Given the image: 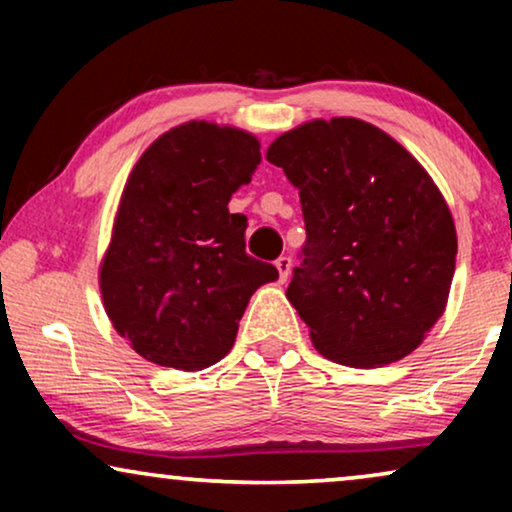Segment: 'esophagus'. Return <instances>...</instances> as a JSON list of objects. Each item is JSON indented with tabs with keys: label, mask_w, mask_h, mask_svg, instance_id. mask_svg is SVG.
<instances>
[{
	"label": "esophagus",
	"mask_w": 512,
	"mask_h": 512,
	"mask_svg": "<svg viewBox=\"0 0 512 512\" xmlns=\"http://www.w3.org/2000/svg\"><path fill=\"white\" fill-rule=\"evenodd\" d=\"M275 265H277V270H279V279H282V282H286V279H289V275H291V256H279L277 261H275Z\"/></svg>",
	"instance_id": "34e87169"
}]
</instances>
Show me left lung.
Returning <instances> with one entry per match:
<instances>
[{"label":"left lung","instance_id":"1","mask_svg":"<svg viewBox=\"0 0 512 512\" xmlns=\"http://www.w3.org/2000/svg\"><path fill=\"white\" fill-rule=\"evenodd\" d=\"M298 188L307 240L286 298L326 359L387 366L445 310L457 233L424 167L359 118L312 121L268 149Z\"/></svg>","mask_w":512,"mask_h":512}]
</instances>
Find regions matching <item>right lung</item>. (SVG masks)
Returning <instances> with one entry per match:
<instances>
[{"mask_svg":"<svg viewBox=\"0 0 512 512\" xmlns=\"http://www.w3.org/2000/svg\"><path fill=\"white\" fill-rule=\"evenodd\" d=\"M258 163L254 135L191 121L158 137L130 172L100 289L111 324L146 361L214 366L251 293L279 277L244 249L247 216L228 212Z\"/></svg>","mask_w":512,"mask_h":512,"instance_id":"right-lung-1","label":"right lung"}]
</instances>
